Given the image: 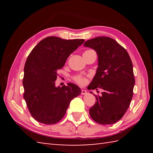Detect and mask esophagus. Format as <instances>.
Here are the masks:
<instances>
[{
	"instance_id": "obj_1",
	"label": "esophagus",
	"mask_w": 153,
	"mask_h": 153,
	"mask_svg": "<svg viewBox=\"0 0 153 153\" xmlns=\"http://www.w3.org/2000/svg\"><path fill=\"white\" fill-rule=\"evenodd\" d=\"M81 94H82V95H86V94H87V91H86L85 90L82 89V92H81Z\"/></svg>"
}]
</instances>
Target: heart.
Wrapping results in <instances>:
<instances>
[{"label":"heart","instance_id":"1","mask_svg":"<svg viewBox=\"0 0 153 153\" xmlns=\"http://www.w3.org/2000/svg\"><path fill=\"white\" fill-rule=\"evenodd\" d=\"M89 51H91V50L86 51L85 52ZM74 80L75 82H76L77 84H79L80 85H85L87 82V77L85 76H83V75H77V76H74Z\"/></svg>","mask_w":153,"mask_h":153}]
</instances>
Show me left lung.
I'll list each match as a JSON object with an SVG mask.
<instances>
[{
  "mask_svg": "<svg viewBox=\"0 0 153 153\" xmlns=\"http://www.w3.org/2000/svg\"><path fill=\"white\" fill-rule=\"evenodd\" d=\"M84 46L98 55L99 66L88 89L104 90L102 96L95 95L97 101L89 114L100 124H112L125 114L132 99L135 78L131 60L125 48L108 37L91 39Z\"/></svg>",
  "mask_w": 153,
  "mask_h": 153,
  "instance_id": "1",
  "label": "left lung"
}]
</instances>
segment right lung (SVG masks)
Listing matches in <instances>:
<instances>
[{
    "label": "right lung",
    "mask_w": 153,
    "mask_h": 153,
    "mask_svg": "<svg viewBox=\"0 0 153 153\" xmlns=\"http://www.w3.org/2000/svg\"><path fill=\"white\" fill-rule=\"evenodd\" d=\"M84 39L66 40L48 37L41 40L27 58L23 79L24 98L33 118L45 124H54L64 116L70 101L80 95L78 86L69 83L55 86L58 70Z\"/></svg>",
    "instance_id": "add662e5"
}]
</instances>
